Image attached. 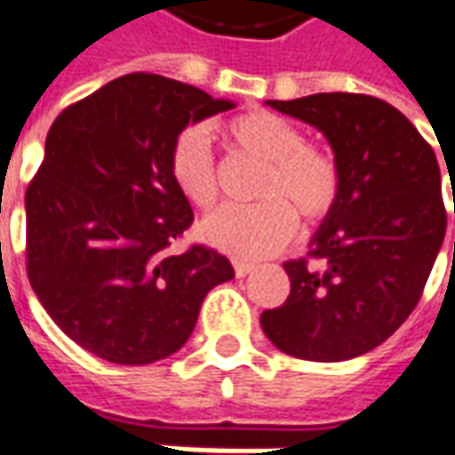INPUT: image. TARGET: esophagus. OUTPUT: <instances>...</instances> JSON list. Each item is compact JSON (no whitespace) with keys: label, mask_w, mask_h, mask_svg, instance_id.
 Masks as SVG:
<instances>
[{"label":"esophagus","mask_w":455,"mask_h":455,"mask_svg":"<svg viewBox=\"0 0 455 455\" xmlns=\"http://www.w3.org/2000/svg\"><path fill=\"white\" fill-rule=\"evenodd\" d=\"M253 263H246V260H234V273H236L238 277H243V275H248V273H251V270H253Z\"/></svg>","instance_id":"esophagus-1"}]
</instances>
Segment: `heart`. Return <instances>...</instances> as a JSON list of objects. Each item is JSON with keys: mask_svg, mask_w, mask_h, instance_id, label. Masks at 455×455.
<instances>
[{"mask_svg": "<svg viewBox=\"0 0 455 455\" xmlns=\"http://www.w3.org/2000/svg\"><path fill=\"white\" fill-rule=\"evenodd\" d=\"M227 136L238 148L266 163L258 180L260 202L224 204L202 219L199 236L209 246L238 258H263L295 231V212L307 221L326 217L339 199V168L324 150L305 146V133L280 114L256 109L227 121ZM168 175L195 207L217 197V172L207 133L188 126L172 139Z\"/></svg>", "mask_w": 455, "mask_h": 455, "instance_id": "1", "label": "heart"}]
</instances>
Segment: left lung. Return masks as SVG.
I'll list each match as a JSON object with an SVG mask.
<instances>
[{"instance_id":"obj_1","label":"left lung","mask_w":455,"mask_h":455,"mask_svg":"<svg viewBox=\"0 0 455 455\" xmlns=\"http://www.w3.org/2000/svg\"><path fill=\"white\" fill-rule=\"evenodd\" d=\"M266 104L324 133L341 188L309 241L319 266L285 263L290 297L260 326L287 355L348 361L390 339L419 302L446 234L439 163L404 114L368 94Z\"/></svg>"}]
</instances>
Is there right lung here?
Instances as JSON below:
<instances>
[{
    "instance_id": "add662e5",
    "label": "right lung",
    "mask_w": 455,
    "mask_h": 455,
    "mask_svg": "<svg viewBox=\"0 0 455 455\" xmlns=\"http://www.w3.org/2000/svg\"><path fill=\"white\" fill-rule=\"evenodd\" d=\"M234 107L133 73L53 121L26 189V270L45 312L84 351L119 365L168 358L188 343L209 290L234 277L214 248L168 251L195 219L168 175L170 143Z\"/></svg>"
}]
</instances>
